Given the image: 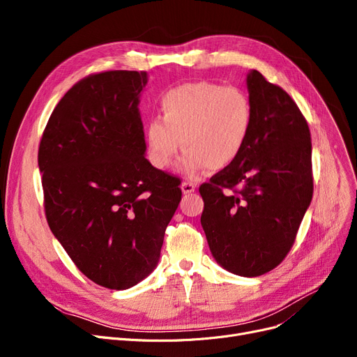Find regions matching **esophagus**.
<instances>
[{
  "instance_id": "obj_1",
  "label": "esophagus",
  "mask_w": 357,
  "mask_h": 357,
  "mask_svg": "<svg viewBox=\"0 0 357 357\" xmlns=\"http://www.w3.org/2000/svg\"><path fill=\"white\" fill-rule=\"evenodd\" d=\"M181 190H182L183 194H191V192L195 191V183H194V182H188V181L182 182Z\"/></svg>"
}]
</instances>
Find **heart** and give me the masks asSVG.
<instances>
[{
  "label": "heart",
  "instance_id": "1",
  "mask_svg": "<svg viewBox=\"0 0 357 357\" xmlns=\"http://www.w3.org/2000/svg\"><path fill=\"white\" fill-rule=\"evenodd\" d=\"M160 119L146 127L150 159L171 167L179 150H188L182 171L195 178L205 169L230 166L243 152L253 128L250 97L238 86L198 81L167 89L159 98Z\"/></svg>",
  "mask_w": 357,
  "mask_h": 357
}]
</instances>
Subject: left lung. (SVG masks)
<instances>
[{
  "mask_svg": "<svg viewBox=\"0 0 357 357\" xmlns=\"http://www.w3.org/2000/svg\"><path fill=\"white\" fill-rule=\"evenodd\" d=\"M255 121L240 156L199 186L214 259L240 276L275 269L294 246L312 198L310 127L289 93L248 75Z\"/></svg>",
  "mask_w": 357,
  "mask_h": 357,
  "instance_id": "obj_1",
  "label": "left lung"
}]
</instances>
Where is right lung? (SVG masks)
<instances>
[{
  "label": "right lung",
  "mask_w": 357,
  "mask_h": 357,
  "mask_svg": "<svg viewBox=\"0 0 357 357\" xmlns=\"http://www.w3.org/2000/svg\"><path fill=\"white\" fill-rule=\"evenodd\" d=\"M144 70H105L75 84L54 107L39 144L45 214L77 268L127 289L158 264L182 191L153 167L139 96Z\"/></svg>",
  "instance_id": "right-lung-1"
}]
</instances>
